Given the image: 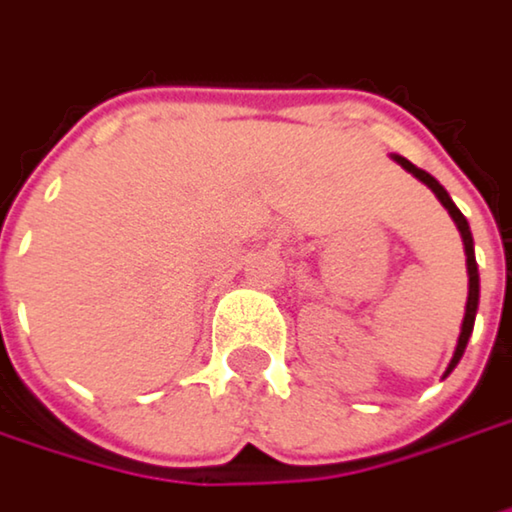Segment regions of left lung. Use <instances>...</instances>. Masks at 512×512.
<instances>
[{
	"label": "left lung",
	"instance_id": "obj_1",
	"mask_svg": "<svg viewBox=\"0 0 512 512\" xmlns=\"http://www.w3.org/2000/svg\"><path fill=\"white\" fill-rule=\"evenodd\" d=\"M390 160H396L405 172H411L417 181H423L435 196H438V202L447 208V214L453 217V223H456V229H459V235H462V247H465V268H468V301H465V319H462V328H459V340H456V349H453V358H450V364H447V370H444V376H450L453 370H456V364L462 361V355H465V346H468V340H471V331H474V319H477V304H480V274H477V259H474V238H471V226H468V220L462 217V211L453 205V199H450V193L429 175V172H423V169H417L411 160H405L402 154H390Z\"/></svg>",
	"mask_w": 512,
	"mask_h": 512
}]
</instances>
